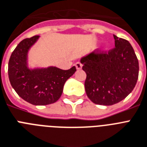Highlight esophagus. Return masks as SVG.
<instances>
[{"label":"esophagus","instance_id":"esophagus-1","mask_svg":"<svg viewBox=\"0 0 147 147\" xmlns=\"http://www.w3.org/2000/svg\"><path fill=\"white\" fill-rule=\"evenodd\" d=\"M75 66H76V68L77 69V70H80L81 68H82V65L81 64L80 62H76V64H75Z\"/></svg>","mask_w":147,"mask_h":147}]
</instances>
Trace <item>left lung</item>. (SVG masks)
Masks as SVG:
<instances>
[{"instance_id": "obj_1", "label": "left lung", "mask_w": 147, "mask_h": 147, "mask_svg": "<svg viewBox=\"0 0 147 147\" xmlns=\"http://www.w3.org/2000/svg\"><path fill=\"white\" fill-rule=\"evenodd\" d=\"M115 47L108 52L97 49L80 60L86 74L85 89L93 103L110 106L117 104L134 89L139 64L128 40L113 35Z\"/></svg>"}]
</instances>
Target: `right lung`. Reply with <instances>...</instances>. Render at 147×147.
Segmentation results:
<instances>
[{
  "instance_id": "right-lung-1",
  "label": "right lung",
  "mask_w": 147,
  "mask_h": 147,
  "mask_svg": "<svg viewBox=\"0 0 147 147\" xmlns=\"http://www.w3.org/2000/svg\"><path fill=\"white\" fill-rule=\"evenodd\" d=\"M40 36L24 39L14 49L8 64L10 84L16 92L25 101L34 105H47L56 102L62 94L65 82L76 71L56 67L30 69L28 53Z\"/></svg>"
}]
</instances>
